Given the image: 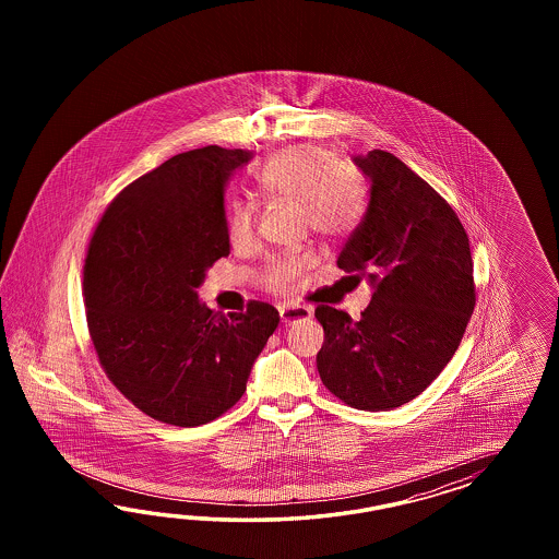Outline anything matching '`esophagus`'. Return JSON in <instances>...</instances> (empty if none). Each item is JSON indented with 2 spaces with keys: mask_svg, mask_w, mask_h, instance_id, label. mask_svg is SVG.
<instances>
[{
  "mask_svg": "<svg viewBox=\"0 0 559 559\" xmlns=\"http://www.w3.org/2000/svg\"><path fill=\"white\" fill-rule=\"evenodd\" d=\"M278 311H281V322L283 323L304 322V320H309L313 316L311 307H305V305L278 307Z\"/></svg>",
  "mask_w": 559,
  "mask_h": 559,
  "instance_id": "34e87169",
  "label": "esophagus"
}]
</instances>
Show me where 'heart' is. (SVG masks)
<instances>
[{
  "instance_id": "obj_1",
  "label": "heart",
  "mask_w": 559,
  "mask_h": 559,
  "mask_svg": "<svg viewBox=\"0 0 559 559\" xmlns=\"http://www.w3.org/2000/svg\"><path fill=\"white\" fill-rule=\"evenodd\" d=\"M255 182L272 201L301 206L307 227L328 241L350 236L365 215V188L353 168L330 150L297 145L276 153L258 169ZM227 239L234 250L254 246V204H229ZM311 266L313 255L307 252L274 255L258 272V283L274 295H293Z\"/></svg>"
}]
</instances>
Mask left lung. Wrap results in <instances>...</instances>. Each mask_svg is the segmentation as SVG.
Listing matches in <instances>:
<instances>
[{
    "label": "left lung",
    "mask_w": 559,
    "mask_h": 559,
    "mask_svg": "<svg viewBox=\"0 0 559 559\" xmlns=\"http://www.w3.org/2000/svg\"><path fill=\"white\" fill-rule=\"evenodd\" d=\"M355 162L371 199L338 269L369 276L374 293L358 322L318 305V371L346 406L379 412L420 395L455 355L474 313V260L457 213L402 159L372 150Z\"/></svg>",
    "instance_id": "left-lung-1"
}]
</instances>
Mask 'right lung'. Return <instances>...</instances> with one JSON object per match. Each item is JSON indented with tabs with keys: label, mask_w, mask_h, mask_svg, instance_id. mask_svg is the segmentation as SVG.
<instances>
[{
	"label": "right lung",
	"mask_w": 559,
	"mask_h": 559,
	"mask_svg": "<svg viewBox=\"0 0 559 559\" xmlns=\"http://www.w3.org/2000/svg\"><path fill=\"white\" fill-rule=\"evenodd\" d=\"M243 150L178 153L122 188L85 254V320L100 367L143 414L201 426L241 400L278 325L271 304L223 316L199 304L204 272L229 255L223 188Z\"/></svg>",
	"instance_id": "right-lung-1"
}]
</instances>
